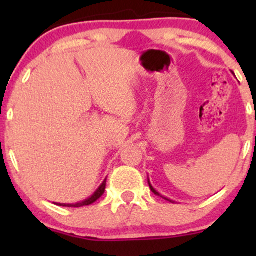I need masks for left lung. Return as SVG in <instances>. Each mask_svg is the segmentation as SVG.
Returning a JSON list of instances; mask_svg holds the SVG:
<instances>
[{"label":"left lung","instance_id":"left-lung-1","mask_svg":"<svg viewBox=\"0 0 256 256\" xmlns=\"http://www.w3.org/2000/svg\"><path fill=\"white\" fill-rule=\"evenodd\" d=\"M148 184H149V188H150V190L152 192L155 194V195H158V196H160V198H165V200H167V201H170V202H172V204H174V201H172V200H170V198H165V196H162V195H160V194H158L156 190L154 189V188H152V185L150 184V180H149V178H148Z\"/></svg>","mask_w":256,"mask_h":256}]
</instances>
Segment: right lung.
I'll use <instances>...</instances> for the list:
<instances>
[{
	"instance_id": "obj_1",
	"label": "right lung",
	"mask_w": 256,
	"mask_h": 256,
	"mask_svg": "<svg viewBox=\"0 0 256 256\" xmlns=\"http://www.w3.org/2000/svg\"><path fill=\"white\" fill-rule=\"evenodd\" d=\"M106 180H107V178H106L102 182V184L98 188V190H96V192H94L92 195L90 196V198L84 200V201L78 202V204H55L62 206V207H83V206H89L91 204H94V202L98 201V200L101 198L102 195H104V189H106Z\"/></svg>"
}]
</instances>
